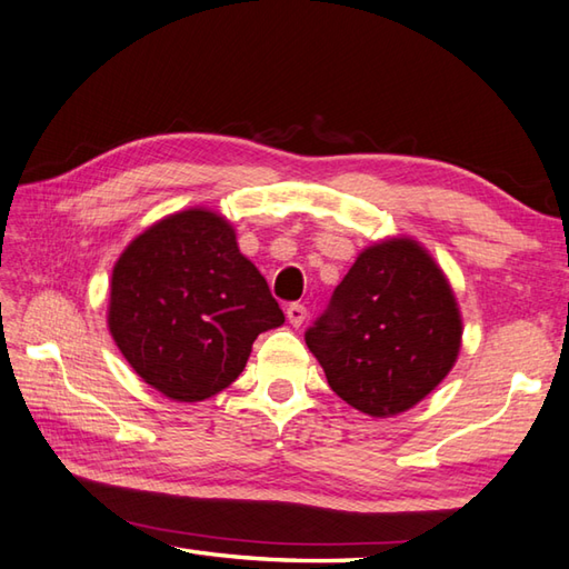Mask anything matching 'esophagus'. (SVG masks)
Wrapping results in <instances>:
<instances>
[{"instance_id":"esophagus-1","label":"esophagus","mask_w":569,"mask_h":569,"mask_svg":"<svg viewBox=\"0 0 569 569\" xmlns=\"http://www.w3.org/2000/svg\"><path fill=\"white\" fill-rule=\"evenodd\" d=\"M286 318H288V323L298 328L306 320V306L303 303H291L286 308Z\"/></svg>"}]
</instances>
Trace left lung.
Masks as SVG:
<instances>
[{
	"label": "left lung",
	"mask_w": 569,
	"mask_h": 569,
	"mask_svg": "<svg viewBox=\"0 0 569 569\" xmlns=\"http://www.w3.org/2000/svg\"><path fill=\"white\" fill-rule=\"evenodd\" d=\"M460 338L456 293L412 239L360 251L326 313L306 330L328 386L373 418L398 416L436 390L456 366Z\"/></svg>",
	"instance_id": "8db88e82"
}]
</instances>
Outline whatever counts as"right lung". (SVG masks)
I'll list each match as a JSON object with an SVG mask.
<instances>
[{
  "label": "right lung",
  "instance_id": "right-lung-1",
  "mask_svg": "<svg viewBox=\"0 0 569 569\" xmlns=\"http://www.w3.org/2000/svg\"><path fill=\"white\" fill-rule=\"evenodd\" d=\"M109 333L163 396L199 402L229 388L263 330L283 323L266 278L209 209L171 213L139 233L111 271Z\"/></svg>",
  "mask_w": 569,
  "mask_h": 569
}]
</instances>
